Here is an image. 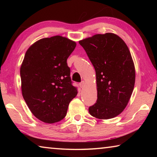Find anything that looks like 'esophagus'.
<instances>
[{
    "mask_svg": "<svg viewBox=\"0 0 157 157\" xmlns=\"http://www.w3.org/2000/svg\"><path fill=\"white\" fill-rule=\"evenodd\" d=\"M79 86H80L81 88H83V87H84L85 86V82L82 81L80 83H79Z\"/></svg>",
    "mask_w": 157,
    "mask_h": 157,
    "instance_id": "obj_1",
    "label": "esophagus"
}]
</instances>
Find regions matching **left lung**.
<instances>
[{
  "label": "left lung",
  "instance_id": "left-lung-1",
  "mask_svg": "<svg viewBox=\"0 0 157 157\" xmlns=\"http://www.w3.org/2000/svg\"><path fill=\"white\" fill-rule=\"evenodd\" d=\"M95 68L98 99L92 116L110 119L126 107L135 84V68L128 47L113 33L95 34L79 41Z\"/></svg>",
  "mask_w": 157,
  "mask_h": 157
}]
</instances>
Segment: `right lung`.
Here are the masks:
<instances>
[{
    "label": "right lung",
    "instance_id": "add662e5",
    "mask_svg": "<svg viewBox=\"0 0 157 157\" xmlns=\"http://www.w3.org/2000/svg\"><path fill=\"white\" fill-rule=\"evenodd\" d=\"M75 46V41L54 36L36 41L25 52L20 69L23 97L33 115L46 123L62 120L78 94L66 62Z\"/></svg>",
    "mask_w": 157,
    "mask_h": 157
}]
</instances>
